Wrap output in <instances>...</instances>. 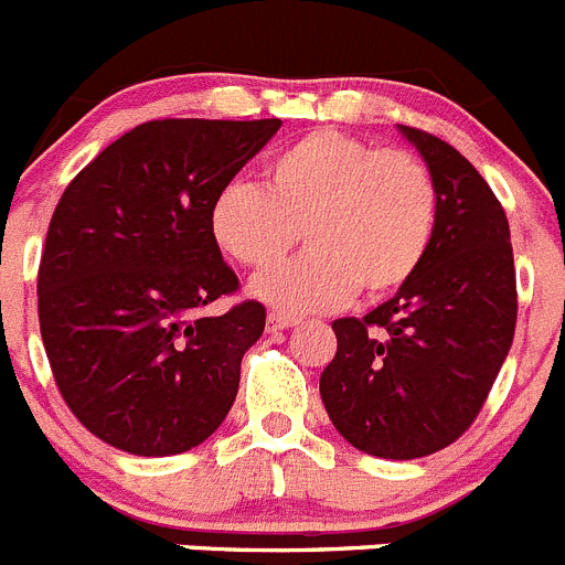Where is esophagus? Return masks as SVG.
I'll use <instances>...</instances> for the list:
<instances>
[{"mask_svg":"<svg viewBox=\"0 0 565 565\" xmlns=\"http://www.w3.org/2000/svg\"><path fill=\"white\" fill-rule=\"evenodd\" d=\"M297 322H299V319L286 317V313H268V330H271V333H277V330L294 328Z\"/></svg>","mask_w":565,"mask_h":565,"instance_id":"1","label":"esophagus"}]
</instances>
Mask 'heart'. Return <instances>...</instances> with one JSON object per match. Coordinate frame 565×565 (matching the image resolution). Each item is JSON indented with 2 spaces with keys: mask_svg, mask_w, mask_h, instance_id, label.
<instances>
[{
  "mask_svg": "<svg viewBox=\"0 0 565 565\" xmlns=\"http://www.w3.org/2000/svg\"><path fill=\"white\" fill-rule=\"evenodd\" d=\"M439 193L417 153L377 148L319 128L279 148L263 188L232 179L210 204V232L224 255L268 268L288 255L299 230L308 252L260 274L252 294L302 317L397 291L417 274L437 230Z\"/></svg>",
  "mask_w": 565,
  "mask_h": 565,
  "instance_id": "1",
  "label": "heart"
}]
</instances>
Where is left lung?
Here are the masks:
<instances>
[{"label": "left lung", "mask_w": 565, "mask_h": 565, "mask_svg": "<svg viewBox=\"0 0 565 565\" xmlns=\"http://www.w3.org/2000/svg\"><path fill=\"white\" fill-rule=\"evenodd\" d=\"M439 193L426 260L364 319H335L322 377L335 431L381 459H417L457 443L482 412L519 317L504 206L445 139L401 126Z\"/></svg>", "instance_id": "left-lung-1"}]
</instances>
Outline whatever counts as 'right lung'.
I'll use <instances>...</instances> for the list:
<instances>
[{
	"mask_svg": "<svg viewBox=\"0 0 565 565\" xmlns=\"http://www.w3.org/2000/svg\"><path fill=\"white\" fill-rule=\"evenodd\" d=\"M279 120H151L61 195L39 266V322L61 397L103 443L170 457L224 423L266 328L210 232L212 195Z\"/></svg>",
	"mask_w": 565,
	"mask_h": 565,
	"instance_id": "obj_1",
	"label": "right lung"
}]
</instances>
